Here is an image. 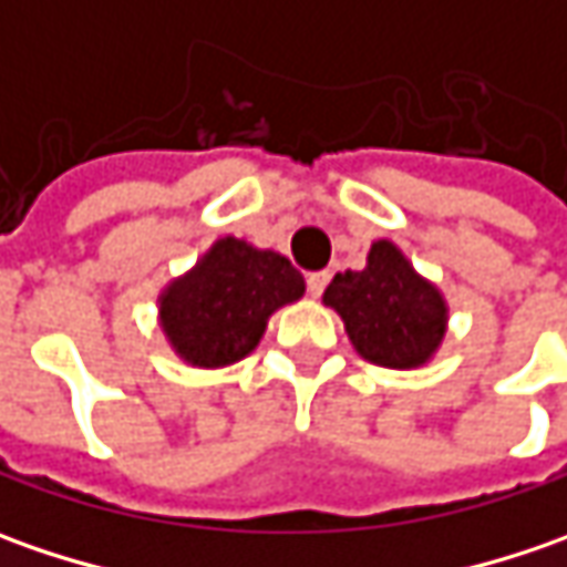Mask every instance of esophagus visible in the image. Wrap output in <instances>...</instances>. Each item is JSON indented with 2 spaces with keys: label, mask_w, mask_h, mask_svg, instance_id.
<instances>
[{
  "label": "esophagus",
  "mask_w": 567,
  "mask_h": 567,
  "mask_svg": "<svg viewBox=\"0 0 567 567\" xmlns=\"http://www.w3.org/2000/svg\"><path fill=\"white\" fill-rule=\"evenodd\" d=\"M306 287H309V296H321L324 293V287H328V271H312L306 277Z\"/></svg>",
  "instance_id": "obj_1"
}]
</instances>
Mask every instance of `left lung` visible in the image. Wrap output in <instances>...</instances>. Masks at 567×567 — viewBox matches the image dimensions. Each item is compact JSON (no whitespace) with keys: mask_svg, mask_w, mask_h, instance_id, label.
Listing matches in <instances>:
<instances>
[{"mask_svg":"<svg viewBox=\"0 0 567 567\" xmlns=\"http://www.w3.org/2000/svg\"><path fill=\"white\" fill-rule=\"evenodd\" d=\"M321 299L362 360L384 369H420L447 334L445 296L391 239L372 243L362 271L334 274Z\"/></svg>","mask_w":567,"mask_h":567,"instance_id":"1","label":"left lung"}]
</instances>
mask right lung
Here are the masks:
<instances>
[{"mask_svg":"<svg viewBox=\"0 0 567 567\" xmlns=\"http://www.w3.org/2000/svg\"><path fill=\"white\" fill-rule=\"evenodd\" d=\"M306 293L302 274L274 249L224 236L157 296V321L173 353L195 369L246 360L268 318Z\"/></svg>","mask_w":567,"mask_h":567,"instance_id":"obj_1","label":"right lung"}]
</instances>
